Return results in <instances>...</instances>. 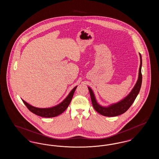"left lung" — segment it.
Wrapping results in <instances>:
<instances>
[{
  "mask_svg": "<svg viewBox=\"0 0 159 159\" xmlns=\"http://www.w3.org/2000/svg\"><path fill=\"white\" fill-rule=\"evenodd\" d=\"M141 63L139 69V75H138V79L136 82V84L132 90L129 93L128 95H127L125 98L123 99L120 101L111 104L108 107H102L100 106L97 102L95 95L93 92L92 90L89 87H88L90 95H91V101L92 103V106L93 107L94 109L98 113L107 116V117H114L117 116L119 115L125 113L132 104L134 103L135 99H136L138 94L139 93L141 84H142V73H141V67H142V58L141 55L139 53Z\"/></svg>",
  "mask_w": 159,
  "mask_h": 159,
  "instance_id": "1",
  "label": "left lung"
}]
</instances>
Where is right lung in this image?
Masks as SVG:
<instances>
[{
	"label": "right lung",
	"mask_w": 159,
	"mask_h": 159,
	"mask_svg": "<svg viewBox=\"0 0 159 159\" xmlns=\"http://www.w3.org/2000/svg\"><path fill=\"white\" fill-rule=\"evenodd\" d=\"M76 88L77 86L75 87L71 90V91L70 92V93L68 94V96L66 98V99H64V100L62 101V102H61L60 104L51 108H37V107L31 106L23 99H22V101L24 104L27 107V108L33 113L35 114L38 116L43 117H53L62 113L67 108L73 97Z\"/></svg>",
	"instance_id": "1"
}]
</instances>
